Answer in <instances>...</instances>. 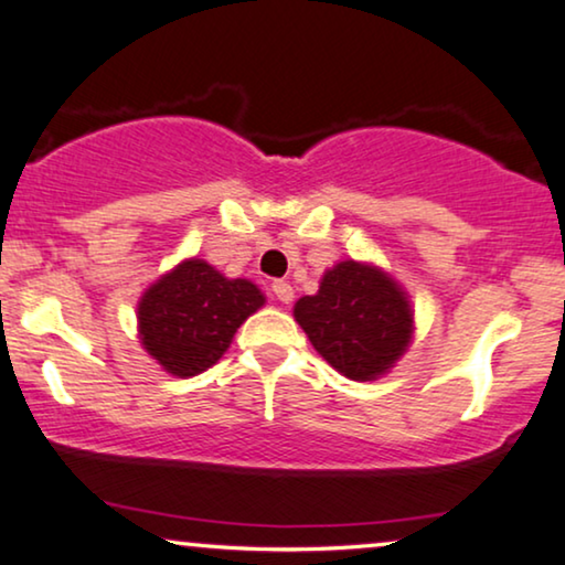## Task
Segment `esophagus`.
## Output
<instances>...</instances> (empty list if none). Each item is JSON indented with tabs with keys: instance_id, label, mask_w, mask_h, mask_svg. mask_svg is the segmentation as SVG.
<instances>
[{
	"instance_id": "esophagus-1",
	"label": "esophagus",
	"mask_w": 565,
	"mask_h": 565,
	"mask_svg": "<svg viewBox=\"0 0 565 565\" xmlns=\"http://www.w3.org/2000/svg\"><path fill=\"white\" fill-rule=\"evenodd\" d=\"M273 292H275L277 300H282V303H290V300H292V285L285 282V280H275Z\"/></svg>"
}]
</instances>
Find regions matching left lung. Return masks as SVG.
Instances as JSON below:
<instances>
[{
  "mask_svg": "<svg viewBox=\"0 0 565 565\" xmlns=\"http://www.w3.org/2000/svg\"><path fill=\"white\" fill-rule=\"evenodd\" d=\"M292 317L324 361L353 381L386 373L413 340L407 292L384 269L340 262L321 277L317 296L298 298Z\"/></svg>",
  "mask_w": 565,
  "mask_h": 565,
  "instance_id": "8db88e82",
  "label": "left lung"
}]
</instances>
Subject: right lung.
<instances>
[{
	"label": "right lung",
	"mask_w": 565,
	"mask_h": 565,
	"mask_svg": "<svg viewBox=\"0 0 565 565\" xmlns=\"http://www.w3.org/2000/svg\"><path fill=\"white\" fill-rule=\"evenodd\" d=\"M265 296L252 280H228L204 259H186L152 282L137 306L142 348L173 376L207 371Z\"/></svg>",
	"instance_id": "1"
}]
</instances>
